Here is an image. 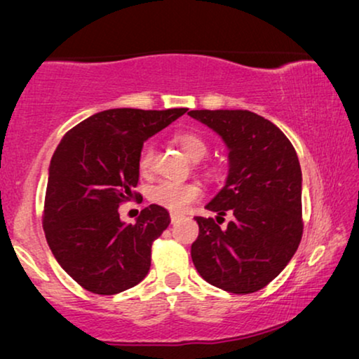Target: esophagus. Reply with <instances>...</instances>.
Segmentation results:
<instances>
[{
	"label": "esophagus",
	"instance_id": "34e87169",
	"mask_svg": "<svg viewBox=\"0 0 359 359\" xmlns=\"http://www.w3.org/2000/svg\"><path fill=\"white\" fill-rule=\"evenodd\" d=\"M170 219H171V222H178V220H181L183 219V215L181 214H176V212H171V215H170Z\"/></svg>",
	"mask_w": 359,
	"mask_h": 359
}]
</instances>
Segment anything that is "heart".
Segmentation results:
<instances>
[{
  "label": "heart",
  "mask_w": 359,
  "mask_h": 359,
  "mask_svg": "<svg viewBox=\"0 0 359 359\" xmlns=\"http://www.w3.org/2000/svg\"><path fill=\"white\" fill-rule=\"evenodd\" d=\"M176 145L184 151L186 156L193 161L203 160L208 155V142L203 135L193 130H183L175 135ZM155 165V147L145 144L137 155V168L142 175H150ZM203 196V188L198 183H173V181H161L151 186L149 199L160 208L168 209L171 212H183L189 204L196 203Z\"/></svg>",
  "instance_id": "1"
}]
</instances>
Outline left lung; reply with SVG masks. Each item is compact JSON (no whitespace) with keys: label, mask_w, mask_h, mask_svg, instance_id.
<instances>
[{"label":"left lung","mask_w":359,"mask_h":359,"mask_svg":"<svg viewBox=\"0 0 359 359\" xmlns=\"http://www.w3.org/2000/svg\"><path fill=\"white\" fill-rule=\"evenodd\" d=\"M188 114L222 137L229 176L196 217L199 237L191 258L209 284L233 294L263 289L286 268L302 238V171L296 150L271 121L243 109H201ZM234 219L222 229V215Z\"/></svg>","instance_id":"8db88e82"}]
</instances>
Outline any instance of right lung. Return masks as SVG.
I'll use <instances>...</instances> for the list:
<instances>
[{
    "label": "right lung",
    "mask_w": 359,
    "mask_h": 359,
    "mask_svg": "<svg viewBox=\"0 0 359 359\" xmlns=\"http://www.w3.org/2000/svg\"><path fill=\"white\" fill-rule=\"evenodd\" d=\"M186 111L97 112L68 130L53 151L42 227L58 264L86 291L112 296L149 273L151 243L170 225L168 210L151 204L126 225L117 209L139 198L144 142Z\"/></svg>",
    "instance_id": "add662e5"
}]
</instances>
